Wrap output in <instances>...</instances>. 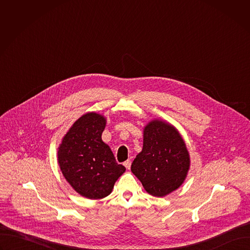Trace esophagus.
<instances>
[{
    "instance_id": "obj_1",
    "label": "esophagus",
    "mask_w": 250,
    "mask_h": 250,
    "mask_svg": "<svg viewBox=\"0 0 250 250\" xmlns=\"http://www.w3.org/2000/svg\"><path fill=\"white\" fill-rule=\"evenodd\" d=\"M124 165L126 167V169H129V168H130V165H131V161H130V160H126V161L124 163Z\"/></svg>"
}]
</instances>
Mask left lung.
<instances>
[{
  "mask_svg": "<svg viewBox=\"0 0 250 250\" xmlns=\"http://www.w3.org/2000/svg\"><path fill=\"white\" fill-rule=\"evenodd\" d=\"M190 164V154L180 132L168 122L155 119L144 128L142 150L130 170L148 194L164 197L184 183Z\"/></svg>",
  "mask_w": 250,
  "mask_h": 250,
  "instance_id": "obj_1",
  "label": "left lung"
}]
</instances>
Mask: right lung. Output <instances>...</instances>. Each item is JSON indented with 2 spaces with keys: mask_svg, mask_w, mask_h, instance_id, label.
I'll return each instance as SVG.
<instances>
[{
  "mask_svg": "<svg viewBox=\"0 0 250 250\" xmlns=\"http://www.w3.org/2000/svg\"><path fill=\"white\" fill-rule=\"evenodd\" d=\"M106 119L90 112L80 117L63 136L57 161L66 179L79 195L91 200L109 196L125 172L110 146L102 140Z\"/></svg>",
  "mask_w": 250,
  "mask_h": 250,
  "instance_id": "1",
  "label": "right lung"
}]
</instances>
